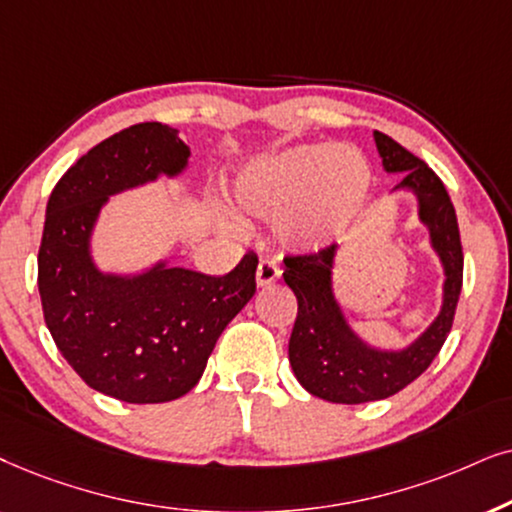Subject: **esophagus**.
Listing matches in <instances>:
<instances>
[{"instance_id":"obj_1","label":"esophagus","mask_w":512,"mask_h":512,"mask_svg":"<svg viewBox=\"0 0 512 512\" xmlns=\"http://www.w3.org/2000/svg\"><path fill=\"white\" fill-rule=\"evenodd\" d=\"M278 278H281L278 264L274 260H260V264H257V285H260V288H267V285L276 283Z\"/></svg>"}]
</instances>
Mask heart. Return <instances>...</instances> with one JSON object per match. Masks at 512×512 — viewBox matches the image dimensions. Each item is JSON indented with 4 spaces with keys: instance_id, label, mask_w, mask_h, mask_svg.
Masks as SVG:
<instances>
[{
    "instance_id": "heart-1",
    "label": "heart",
    "mask_w": 512,
    "mask_h": 512,
    "mask_svg": "<svg viewBox=\"0 0 512 512\" xmlns=\"http://www.w3.org/2000/svg\"><path fill=\"white\" fill-rule=\"evenodd\" d=\"M365 194V168L346 149L297 147L250 166L234 185L241 215L297 224L304 245H318L353 213Z\"/></svg>"
}]
</instances>
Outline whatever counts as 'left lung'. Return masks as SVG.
Instances as JSON below:
<instances>
[{
    "instance_id": "obj_1",
    "label": "left lung",
    "mask_w": 512,
    "mask_h": 512,
    "mask_svg": "<svg viewBox=\"0 0 512 512\" xmlns=\"http://www.w3.org/2000/svg\"><path fill=\"white\" fill-rule=\"evenodd\" d=\"M374 142L388 173H405L400 187L419 196V215L431 229L433 248L445 264V304L435 323L410 349L400 353L370 349L349 330L332 297L335 245L304 255H285L283 278L297 297V318L288 346L290 365L299 384L327 403L360 405L384 400L426 372L452 330L463 285L459 222L442 180L386 133L374 131Z\"/></svg>"
}]
</instances>
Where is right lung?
Wrapping results in <instances>:
<instances>
[{
  "mask_svg": "<svg viewBox=\"0 0 512 512\" xmlns=\"http://www.w3.org/2000/svg\"><path fill=\"white\" fill-rule=\"evenodd\" d=\"M187 156L175 128L135 124L67 168L46 206L37 257L46 327L88 386L124 403H168L192 391L217 337L257 288L255 252L227 276L159 264L119 278L93 267L88 236L107 196L177 175Z\"/></svg>",
  "mask_w": 512,
  "mask_h": 512,
  "instance_id": "1",
  "label": "right lung"
}]
</instances>
